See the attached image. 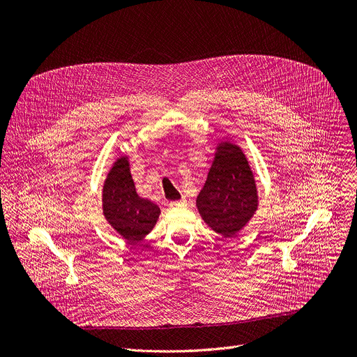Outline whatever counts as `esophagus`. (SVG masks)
Instances as JSON below:
<instances>
[{"instance_id":"34e87169","label":"esophagus","mask_w":357,"mask_h":357,"mask_svg":"<svg viewBox=\"0 0 357 357\" xmlns=\"http://www.w3.org/2000/svg\"><path fill=\"white\" fill-rule=\"evenodd\" d=\"M183 206H186V199L185 197H182L181 200L169 203V208H183Z\"/></svg>"}]
</instances>
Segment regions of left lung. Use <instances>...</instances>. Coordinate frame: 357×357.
Segmentation results:
<instances>
[{
    "mask_svg": "<svg viewBox=\"0 0 357 357\" xmlns=\"http://www.w3.org/2000/svg\"><path fill=\"white\" fill-rule=\"evenodd\" d=\"M196 208L203 222L223 237H234L256 215V178L243 149L233 141L218 142Z\"/></svg>",
    "mask_w": 357,
    "mask_h": 357,
    "instance_id": "1",
    "label": "left lung"
}]
</instances>
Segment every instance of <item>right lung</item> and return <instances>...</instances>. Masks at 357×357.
<instances>
[{
  "label": "right lung",
  "mask_w": 357,
  "mask_h": 357,
  "mask_svg": "<svg viewBox=\"0 0 357 357\" xmlns=\"http://www.w3.org/2000/svg\"><path fill=\"white\" fill-rule=\"evenodd\" d=\"M101 209L106 222L130 243L141 241L157 225L161 209L137 193L130 155H119L107 172L101 189Z\"/></svg>",
  "instance_id": "right-lung-1"
}]
</instances>
